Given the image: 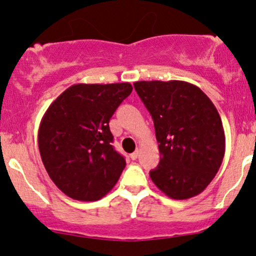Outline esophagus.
I'll use <instances>...</instances> for the list:
<instances>
[{
  "label": "esophagus",
  "instance_id": "obj_1",
  "mask_svg": "<svg viewBox=\"0 0 256 256\" xmlns=\"http://www.w3.org/2000/svg\"><path fill=\"white\" fill-rule=\"evenodd\" d=\"M138 154H140V152H138V149H137L136 152H132V154L130 155V158H132V160H136L137 156H138Z\"/></svg>",
  "mask_w": 256,
  "mask_h": 256
}]
</instances>
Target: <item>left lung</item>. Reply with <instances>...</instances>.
I'll return each mask as SVG.
<instances>
[{"instance_id":"1","label":"left lung","mask_w":256,"mask_h":256,"mask_svg":"<svg viewBox=\"0 0 256 256\" xmlns=\"http://www.w3.org/2000/svg\"><path fill=\"white\" fill-rule=\"evenodd\" d=\"M150 113L160 162L150 178L168 198L201 194L216 177L225 154L222 119L210 98L183 80L134 83Z\"/></svg>"}]
</instances>
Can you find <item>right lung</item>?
<instances>
[{
	"label": "right lung",
	"mask_w": 256,
	"mask_h": 256,
	"mask_svg": "<svg viewBox=\"0 0 256 256\" xmlns=\"http://www.w3.org/2000/svg\"><path fill=\"white\" fill-rule=\"evenodd\" d=\"M130 83L74 84L44 113L38 148L49 177L64 195L98 201L116 184L125 158L114 150L110 120Z\"/></svg>",
	"instance_id": "add662e5"
}]
</instances>
